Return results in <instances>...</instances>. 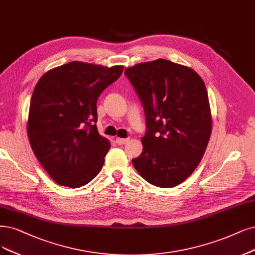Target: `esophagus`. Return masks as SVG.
Returning a JSON list of instances; mask_svg holds the SVG:
<instances>
[{"label": "esophagus", "instance_id": "esophagus-1", "mask_svg": "<svg viewBox=\"0 0 255 255\" xmlns=\"http://www.w3.org/2000/svg\"><path fill=\"white\" fill-rule=\"evenodd\" d=\"M128 139H129V138H121V137H118L116 140H117L118 145H124L126 142H128Z\"/></svg>", "mask_w": 255, "mask_h": 255}]
</instances>
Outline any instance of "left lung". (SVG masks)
<instances>
[{
  "label": "left lung",
  "instance_id": "8db88e82",
  "mask_svg": "<svg viewBox=\"0 0 255 255\" xmlns=\"http://www.w3.org/2000/svg\"><path fill=\"white\" fill-rule=\"evenodd\" d=\"M145 110L143 152L132 164L145 181L161 188L183 183L200 164L211 134L204 81L194 70L164 59L127 68Z\"/></svg>",
  "mask_w": 255,
  "mask_h": 255
}]
</instances>
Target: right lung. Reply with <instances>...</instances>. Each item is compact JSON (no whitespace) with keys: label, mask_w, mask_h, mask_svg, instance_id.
<instances>
[{"label":"right lung","mask_w":255,"mask_h":255,"mask_svg":"<svg viewBox=\"0 0 255 255\" xmlns=\"http://www.w3.org/2000/svg\"><path fill=\"white\" fill-rule=\"evenodd\" d=\"M123 70V66L70 62L37 82L27 133L36 158L55 183L79 188L101 171L110 143L99 134L97 101Z\"/></svg>","instance_id":"add662e5"}]
</instances>
